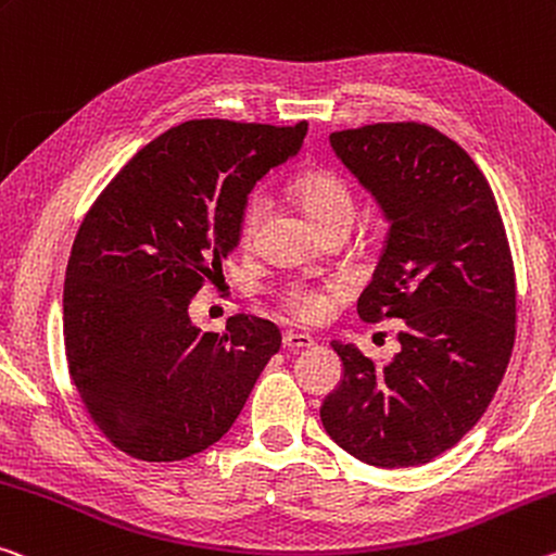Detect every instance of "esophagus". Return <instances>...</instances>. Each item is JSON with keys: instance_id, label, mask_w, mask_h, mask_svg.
<instances>
[{"instance_id": "obj_1", "label": "esophagus", "mask_w": 556, "mask_h": 556, "mask_svg": "<svg viewBox=\"0 0 556 556\" xmlns=\"http://www.w3.org/2000/svg\"><path fill=\"white\" fill-rule=\"evenodd\" d=\"M281 343H285V349H289V351H302V349H312L314 346V339L309 337V333L285 331V337H281Z\"/></svg>"}]
</instances>
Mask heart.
Here are the masks:
<instances>
[{
  "label": "heart",
  "mask_w": 556,
  "mask_h": 556,
  "mask_svg": "<svg viewBox=\"0 0 556 556\" xmlns=\"http://www.w3.org/2000/svg\"><path fill=\"white\" fill-rule=\"evenodd\" d=\"M292 190L299 205L304 207V213L312 217L314 225H321L326 219L341 215L354 217V192H351L349 182L339 173L309 170L299 175ZM264 210H267V198L260 190H254L242 207V235L247 240L257 232ZM277 299L281 309L302 321L321 319L326 312V296L316 287L304 285V281H289V285L279 289Z\"/></svg>",
  "instance_id": "heart-1"
}]
</instances>
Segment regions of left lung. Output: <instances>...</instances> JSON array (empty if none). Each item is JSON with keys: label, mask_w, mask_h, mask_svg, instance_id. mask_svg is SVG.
I'll list each match as a JSON object with an SVG mask.
<instances>
[{"label": "left lung", "mask_w": 556, "mask_h": 556, "mask_svg": "<svg viewBox=\"0 0 556 556\" xmlns=\"http://www.w3.org/2000/svg\"><path fill=\"white\" fill-rule=\"evenodd\" d=\"M331 146L391 219L358 316L403 324L389 366L331 343L343 378L321 422L361 463L413 468L451 451L502 383L517 333L513 252L488 178L433 126L371 123Z\"/></svg>", "instance_id": "obj_1"}]
</instances>
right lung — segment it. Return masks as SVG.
Returning <instances> with one entry per match:
<instances>
[{
  "mask_svg": "<svg viewBox=\"0 0 556 556\" xmlns=\"http://www.w3.org/2000/svg\"><path fill=\"white\" fill-rule=\"evenodd\" d=\"M309 123L198 118L121 167L84 217L64 281V346L93 426L136 460L175 463L217 443L281 346L271 321L225 333L188 306L240 240L247 195L302 146Z\"/></svg>",
  "mask_w": 556,
  "mask_h": 556,
  "instance_id": "obj_1",
  "label": "right lung"
}]
</instances>
